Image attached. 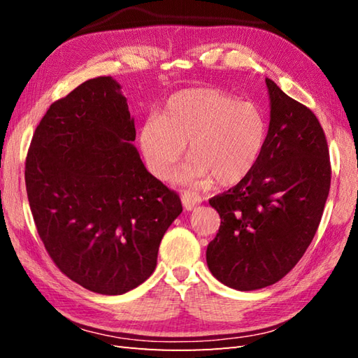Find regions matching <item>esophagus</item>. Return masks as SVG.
<instances>
[{"label":"esophagus","instance_id":"34e87169","mask_svg":"<svg viewBox=\"0 0 358 358\" xmlns=\"http://www.w3.org/2000/svg\"><path fill=\"white\" fill-rule=\"evenodd\" d=\"M181 203H183V206H185L186 210H192L196 206V204L201 203V196L186 192V194L181 195Z\"/></svg>","mask_w":358,"mask_h":358}]
</instances>
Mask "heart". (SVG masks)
Here are the masks:
<instances>
[{"instance_id":"1","label":"heart","mask_w":358,"mask_h":358,"mask_svg":"<svg viewBox=\"0 0 358 358\" xmlns=\"http://www.w3.org/2000/svg\"><path fill=\"white\" fill-rule=\"evenodd\" d=\"M268 134L269 121L258 103L217 87H192L173 94L162 117L144 120L138 140L148 169L158 180L172 178L187 144L192 159L181 178L212 177L220 186H231L254 169Z\"/></svg>"}]
</instances>
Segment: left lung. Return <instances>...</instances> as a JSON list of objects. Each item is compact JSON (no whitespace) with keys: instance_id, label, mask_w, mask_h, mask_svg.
Masks as SVG:
<instances>
[{"instance_id":"obj_1","label":"left lung","mask_w":358,"mask_h":358,"mask_svg":"<svg viewBox=\"0 0 358 358\" xmlns=\"http://www.w3.org/2000/svg\"><path fill=\"white\" fill-rule=\"evenodd\" d=\"M271 96L268 141L254 169L212 196L222 223L206 250L218 281L238 291L277 283L305 255L331 186L328 141L305 104L266 78Z\"/></svg>"}]
</instances>
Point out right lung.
<instances>
[{
    "instance_id": "add662e5",
    "label": "right lung",
    "mask_w": 358,
    "mask_h": 358,
    "mask_svg": "<svg viewBox=\"0 0 358 358\" xmlns=\"http://www.w3.org/2000/svg\"><path fill=\"white\" fill-rule=\"evenodd\" d=\"M120 85L87 80L50 104L26 157V191L52 262L104 295L141 285L157 266L178 194L144 167Z\"/></svg>"
}]
</instances>
